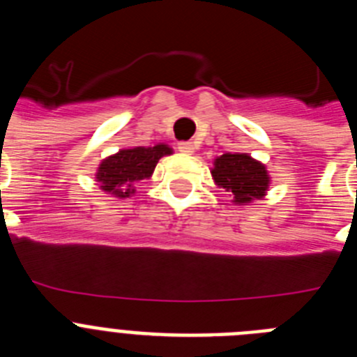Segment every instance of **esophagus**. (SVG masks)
<instances>
[{
    "mask_svg": "<svg viewBox=\"0 0 357 357\" xmlns=\"http://www.w3.org/2000/svg\"><path fill=\"white\" fill-rule=\"evenodd\" d=\"M178 150H181L182 153H185V155H193L195 144L191 143V141H182V143H178Z\"/></svg>",
    "mask_w": 357,
    "mask_h": 357,
    "instance_id": "obj_1",
    "label": "esophagus"
}]
</instances>
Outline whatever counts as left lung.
<instances>
[{
  "mask_svg": "<svg viewBox=\"0 0 357 357\" xmlns=\"http://www.w3.org/2000/svg\"><path fill=\"white\" fill-rule=\"evenodd\" d=\"M211 175L218 188L225 189L234 206H250L263 200L272 176L261 160L250 153H223L213 160Z\"/></svg>",
  "mask_w": 357,
  "mask_h": 357,
  "instance_id": "1",
  "label": "left lung"
}]
</instances>
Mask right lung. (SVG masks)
Here are the masks:
<instances>
[{
    "mask_svg": "<svg viewBox=\"0 0 357 357\" xmlns=\"http://www.w3.org/2000/svg\"><path fill=\"white\" fill-rule=\"evenodd\" d=\"M172 153L173 148L164 143H157L155 146L121 148L100 162L94 181L98 182V188L110 197H134L137 182L150 178L160 157Z\"/></svg>",
    "mask_w": 357,
    "mask_h": 357,
    "instance_id": "obj_1",
    "label": "right lung"
}]
</instances>
